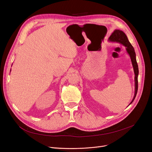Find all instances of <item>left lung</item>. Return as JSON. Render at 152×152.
Returning <instances> with one entry per match:
<instances>
[{
	"instance_id": "8db88e82",
	"label": "left lung",
	"mask_w": 152,
	"mask_h": 152,
	"mask_svg": "<svg viewBox=\"0 0 152 152\" xmlns=\"http://www.w3.org/2000/svg\"><path fill=\"white\" fill-rule=\"evenodd\" d=\"M109 41L110 42H116L122 44L123 45H124L126 48V50L127 53L129 54V55L130 56L131 59V62H132V65L133 66V68H134V75H135V78H134V81H135V91H134V96L133 98L132 102L130 103L129 104H131L133 101L134 100L137 94V87H138V82H137V77H138V73H139V70H138V65H137V63L136 61V53L134 51V48L132 47V45L131 44V43L129 41L126 35L124 34V32L120 30H115L113 31L112 35H110L109 37Z\"/></svg>"
}]
</instances>
